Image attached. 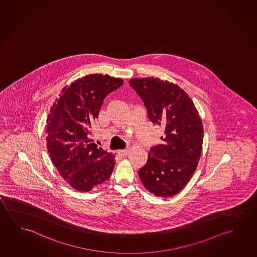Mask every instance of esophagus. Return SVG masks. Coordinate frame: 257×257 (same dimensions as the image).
<instances>
[{"mask_svg":"<svg viewBox=\"0 0 257 257\" xmlns=\"http://www.w3.org/2000/svg\"><path fill=\"white\" fill-rule=\"evenodd\" d=\"M128 153H130L128 150H118V151L117 152L118 156H120V157H125V156L128 155Z\"/></svg>","mask_w":257,"mask_h":257,"instance_id":"1","label":"esophagus"}]
</instances>
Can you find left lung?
Instances as JSON below:
<instances>
[{
    "label": "left lung",
    "mask_w": 257,
    "mask_h": 257,
    "mask_svg": "<svg viewBox=\"0 0 257 257\" xmlns=\"http://www.w3.org/2000/svg\"><path fill=\"white\" fill-rule=\"evenodd\" d=\"M128 82L145 103L149 119L163 130V143L152 147L139 178L155 196H175L186 187L199 162L202 119L191 98L178 85L154 77Z\"/></svg>",
    "instance_id": "1"
}]
</instances>
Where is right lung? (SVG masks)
Segmentation results:
<instances>
[{"mask_svg":"<svg viewBox=\"0 0 257 257\" xmlns=\"http://www.w3.org/2000/svg\"><path fill=\"white\" fill-rule=\"evenodd\" d=\"M121 78L90 74L61 90L45 127L50 157L61 177L76 190L91 191L110 179L115 155L89 139L103 100L122 86Z\"/></svg>","mask_w":257,"mask_h":257,"instance_id":"add662e5","label":"right lung"}]
</instances>
